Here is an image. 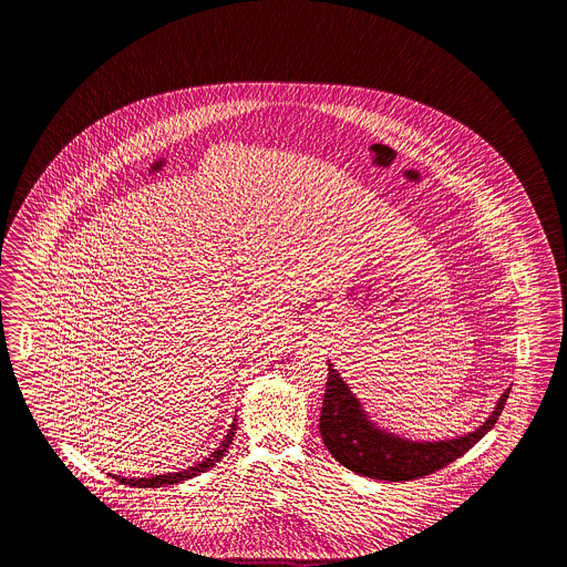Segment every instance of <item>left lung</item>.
Returning a JSON list of instances; mask_svg holds the SVG:
<instances>
[{"label":"left lung","mask_w":567,"mask_h":567,"mask_svg":"<svg viewBox=\"0 0 567 567\" xmlns=\"http://www.w3.org/2000/svg\"><path fill=\"white\" fill-rule=\"evenodd\" d=\"M506 392L499 396L495 410L472 433L450 440H410L390 433L364 412L360 399L343 382V378L328 364L327 392L320 416V433L328 452L358 476L403 482L435 474L447 463L463 456L470 447L495 426L506 405Z\"/></svg>","instance_id":"1"}]
</instances>
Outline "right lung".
Returning <instances> with one entry per match:
<instances>
[{"mask_svg":"<svg viewBox=\"0 0 567 567\" xmlns=\"http://www.w3.org/2000/svg\"><path fill=\"white\" fill-rule=\"evenodd\" d=\"M235 433H237V417H235V422L230 424V429H228V433H226L224 442H221L219 446L215 447V450L210 452L209 456H205L200 463H196V465H192V467H187V470L173 472V474H162V476L113 477H115V480H120L121 484H130V486H138V488H159V486H166V484H179L183 480H189V477L200 476V474L209 472L210 467H213L215 463H219V461L224 458V454L228 452L230 444H233Z\"/></svg>","mask_w":567,"mask_h":567,"instance_id":"obj_1","label":"right lung"}]
</instances>
